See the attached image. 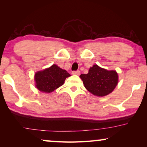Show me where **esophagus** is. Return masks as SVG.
Returning a JSON list of instances; mask_svg holds the SVG:
<instances>
[{"label": "esophagus", "mask_w": 147, "mask_h": 147, "mask_svg": "<svg viewBox=\"0 0 147 147\" xmlns=\"http://www.w3.org/2000/svg\"><path fill=\"white\" fill-rule=\"evenodd\" d=\"M73 74H80V71H78V70H77V71H73Z\"/></svg>", "instance_id": "esophagus-1"}]
</instances>
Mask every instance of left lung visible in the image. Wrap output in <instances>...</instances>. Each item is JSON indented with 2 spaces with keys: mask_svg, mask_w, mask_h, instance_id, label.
I'll use <instances>...</instances> for the list:
<instances>
[{
  "mask_svg": "<svg viewBox=\"0 0 147 147\" xmlns=\"http://www.w3.org/2000/svg\"><path fill=\"white\" fill-rule=\"evenodd\" d=\"M80 77L87 90L98 96L108 95L118 83V74L115 71H107L97 65L89 69L88 74H82Z\"/></svg>",
  "mask_w": 147,
  "mask_h": 147,
  "instance_id": "left-lung-1",
  "label": "left lung"
}]
</instances>
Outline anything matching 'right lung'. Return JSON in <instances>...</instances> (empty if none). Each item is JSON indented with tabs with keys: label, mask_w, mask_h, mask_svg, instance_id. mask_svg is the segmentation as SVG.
I'll list each match as a JSON object with an SVG mask.
<instances>
[{
	"label": "right lung",
	"mask_w": 147,
	"mask_h": 147,
	"mask_svg": "<svg viewBox=\"0 0 147 147\" xmlns=\"http://www.w3.org/2000/svg\"><path fill=\"white\" fill-rule=\"evenodd\" d=\"M70 76L65 70L53 65L51 67L35 74L36 88L40 91L51 93L63 85L65 78Z\"/></svg>",
	"instance_id": "1"
}]
</instances>
